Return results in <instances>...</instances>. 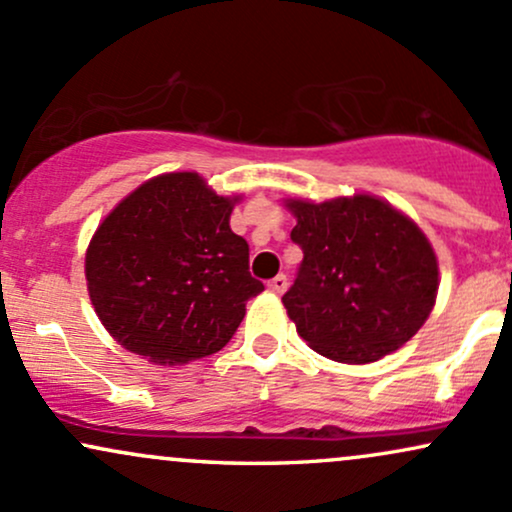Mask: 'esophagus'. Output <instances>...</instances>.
Instances as JSON below:
<instances>
[{
	"label": "esophagus",
	"instance_id": "34e87169",
	"mask_svg": "<svg viewBox=\"0 0 512 512\" xmlns=\"http://www.w3.org/2000/svg\"><path fill=\"white\" fill-rule=\"evenodd\" d=\"M286 286H289V279H286L284 274H276L274 279L267 284V289L272 291V293H284Z\"/></svg>",
	"mask_w": 512,
	"mask_h": 512
}]
</instances>
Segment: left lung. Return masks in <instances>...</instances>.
<instances>
[{
    "label": "left lung",
    "mask_w": 512,
    "mask_h": 512,
    "mask_svg": "<svg viewBox=\"0 0 512 512\" xmlns=\"http://www.w3.org/2000/svg\"><path fill=\"white\" fill-rule=\"evenodd\" d=\"M286 207L303 262L281 301L305 342L339 363L378 361L407 344L438 293L436 252L421 228L370 195Z\"/></svg>",
    "instance_id": "left-lung-1"
}]
</instances>
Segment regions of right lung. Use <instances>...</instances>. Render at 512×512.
<instances>
[{
	"mask_svg": "<svg viewBox=\"0 0 512 512\" xmlns=\"http://www.w3.org/2000/svg\"><path fill=\"white\" fill-rule=\"evenodd\" d=\"M236 202L197 173H166L105 216L86 250V281L115 342L161 366L231 342L245 303L264 291L248 243L228 223Z\"/></svg>",
	"mask_w": 512,
	"mask_h": 512,
	"instance_id": "1",
	"label": "right lung"
}]
</instances>
